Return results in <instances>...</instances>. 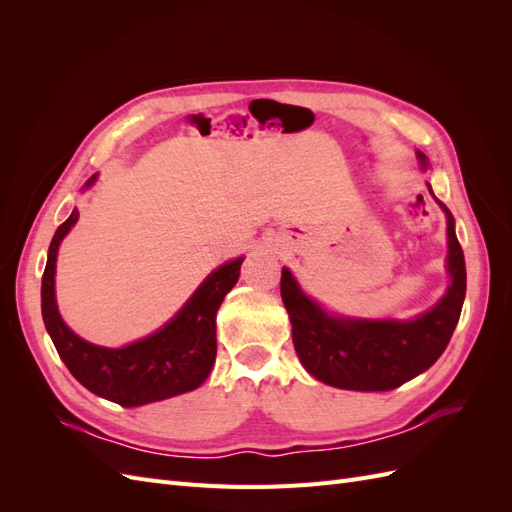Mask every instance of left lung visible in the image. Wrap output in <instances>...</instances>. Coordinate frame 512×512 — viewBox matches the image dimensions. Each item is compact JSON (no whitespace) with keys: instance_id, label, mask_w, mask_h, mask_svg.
I'll list each match as a JSON object with an SVG mask.
<instances>
[{"instance_id":"1","label":"left lung","mask_w":512,"mask_h":512,"mask_svg":"<svg viewBox=\"0 0 512 512\" xmlns=\"http://www.w3.org/2000/svg\"><path fill=\"white\" fill-rule=\"evenodd\" d=\"M421 168H429L416 151ZM427 188L433 194L431 185ZM446 215V271L451 277L444 297L410 320H374L329 314L307 297L290 269H282V301L292 324V344L299 361L316 380L346 391H391L423 374L440 359L457 327L466 299V260L455 235V218Z\"/></svg>"}]
</instances>
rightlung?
I'll return each mask as SVG.
<instances>
[{
	"instance_id": "obj_1",
	"label": "right lung",
	"mask_w": 512,
	"mask_h": 512,
	"mask_svg": "<svg viewBox=\"0 0 512 512\" xmlns=\"http://www.w3.org/2000/svg\"><path fill=\"white\" fill-rule=\"evenodd\" d=\"M89 177L83 190L96 183ZM79 222V209L61 224L46 256L42 275V320L70 374L87 391L123 408H136L198 389L215 363V314L230 288L237 284L243 256L211 271L192 297L164 327L121 348H104L76 335L61 318L55 299L57 252Z\"/></svg>"
}]
</instances>
